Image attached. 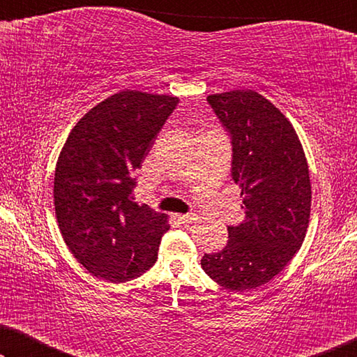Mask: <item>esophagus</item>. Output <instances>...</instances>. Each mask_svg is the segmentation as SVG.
I'll use <instances>...</instances> for the list:
<instances>
[{
  "label": "esophagus",
  "mask_w": 357,
  "mask_h": 357,
  "mask_svg": "<svg viewBox=\"0 0 357 357\" xmlns=\"http://www.w3.org/2000/svg\"><path fill=\"white\" fill-rule=\"evenodd\" d=\"M197 219H198V216H197V214H193V213L180 214V216H178V221L182 224H192V222L197 221Z\"/></svg>",
  "instance_id": "esophagus-1"
}]
</instances>
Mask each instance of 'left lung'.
<instances>
[{
  "mask_svg": "<svg viewBox=\"0 0 357 357\" xmlns=\"http://www.w3.org/2000/svg\"><path fill=\"white\" fill-rule=\"evenodd\" d=\"M231 135V175L245 221L229 226L227 245L204 253V273L242 292L273 280L299 250L310 218L309 165L291 121L261 94L242 89L208 96Z\"/></svg>",
  "mask_w": 357,
  "mask_h": 357,
  "instance_id": "1",
  "label": "left lung"
}]
</instances>
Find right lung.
<instances>
[{"label": "right lung", "instance_id": "obj_1", "mask_svg": "<svg viewBox=\"0 0 357 357\" xmlns=\"http://www.w3.org/2000/svg\"><path fill=\"white\" fill-rule=\"evenodd\" d=\"M177 97L121 91L71 130L55 170V213L63 241L92 276L135 280L155 263L167 216L133 202L136 170Z\"/></svg>", "mask_w": 357, "mask_h": 357}]
</instances>
